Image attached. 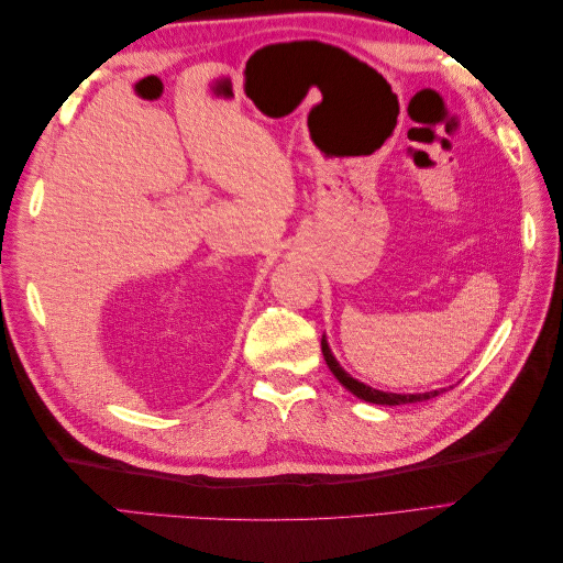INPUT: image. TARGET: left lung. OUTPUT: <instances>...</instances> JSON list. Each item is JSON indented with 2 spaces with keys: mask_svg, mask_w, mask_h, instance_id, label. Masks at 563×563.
Instances as JSON below:
<instances>
[{
  "mask_svg": "<svg viewBox=\"0 0 563 563\" xmlns=\"http://www.w3.org/2000/svg\"><path fill=\"white\" fill-rule=\"evenodd\" d=\"M321 352H323V360H327L331 373L335 376V380L343 385L345 389H350L356 399H364L368 404H378V406H401V404H416V401H428L439 397L441 391H446V387L441 389H430V391H416V395H397V391H383L371 387L366 383H360L356 378H352L350 373L338 364V360L333 356L331 347H329V340L327 335H321Z\"/></svg>",
  "mask_w": 563,
  "mask_h": 563,
  "instance_id": "1",
  "label": "left lung"
}]
</instances>
